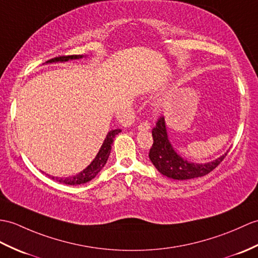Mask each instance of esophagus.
I'll list each match as a JSON object with an SVG mask.
<instances>
[{
    "label": "esophagus",
    "mask_w": 258,
    "mask_h": 258,
    "mask_svg": "<svg viewBox=\"0 0 258 258\" xmlns=\"http://www.w3.org/2000/svg\"><path fill=\"white\" fill-rule=\"evenodd\" d=\"M149 128H151V124H149L148 122H143L139 125L140 131H148Z\"/></svg>",
    "instance_id": "34e87169"
}]
</instances>
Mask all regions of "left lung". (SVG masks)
I'll use <instances>...</instances> for the list:
<instances>
[{
  "label": "left lung",
  "mask_w": 258,
  "mask_h": 258,
  "mask_svg": "<svg viewBox=\"0 0 258 258\" xmlns=\"http://www.w3.org/2000/svg\"><path fill=\"white\" fill-rule=\"evenodd\" d=\"M152 134L154 143L148 154L149 159L161 175L176 180H187L208 175L220 165L229 153L227 151L218 159L207 164H196L183 159L176 153L168 140L164 116L158 119Z\"/></svg>",
  "instance_id": "obj_1"
}]
</instances>
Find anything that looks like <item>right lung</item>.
I'll use <instances>...</instances> for the list:
<instances>
[{"instance_id":"right-lung-1","label":"right lung","mask_w":258,"mask_h":258,"mask_svg":"<svg viewBox=\"0 0 258 258\" xmlns=\"http://www.w3.org/2000/svg\"><path fill=\"white\" fill-rule=\"evenodd\" d=\"M82 55H71V56H60V57H56L53 59H50L47 62H63V61H68V60H73V59H80L82 58ZM121 130H112L107 133L105 140L102 144V146L100 148L99 153L97 154V156L92 160V163L90 164L86 169H83L81 172L77 173L76 176L73 177H67V178H58V177H51L53 180H57L61 183L64 184H70V185H77V184H82L86 183L98 175L100 170L103 168L104 165L106 164L107 159H109L110 153H111V148H112V144L113 141H114L115 135H117Z\"/></svg>"}]
</instances>
